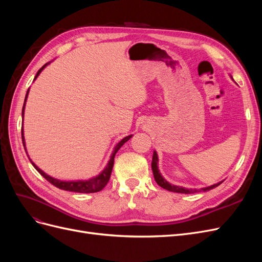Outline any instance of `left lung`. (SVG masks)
Here are the masks:
<instances>
[{
	"label": "left lung",
	"instance_id": "1",
	"mask_svg": "<svg viewBox=\"0 0 262 262\" xmlns=\"http://www.w3.org/2000/svg\"><path fill=\"white\" fill-rule=\"evenodd\" d=\"M157 163H158V157H157V154L156 152L153 153V158H152V170H153V175H154V179L155 181L157 182L158 186H161L162 188L168 190V191H172V192H178V193H186V194H189V193H194V192H198L199 190L196 189H187V188H184V187H178V186H173V185H170L169 182L166 181L163 176L161 175L160 170H158V166H157ZM222 184V181L219 182V184H215L213 186H210V187H207V188H202L200 189V191L202 190V191H209V190L211 189H214L215 187L220 186Z\"/></svg>",
	"mask_w": 262,
	"mask_h": 262
}]
</instances>
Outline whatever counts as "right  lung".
<instances>
[{
	"mask_svg": "<svg viewBox=\"0 0 262 262\" xmlns=\"http://www.w3.org/2000/svg\"><path fill=\"white\" fill-rule=\"evenodd\" d=\"M46 66H48V63H46V64L38 71L36 76H35V80L37 78V76L41 73V71L46 68ZM27 96H28V92L26 94V97H25V102H24V106H23V112H21V116L24 117V109H25V104H26V99H27ZM132 136H129V137H125L124 139H122L119 143L116 145L115 149H114V153L112 155V157H110V160L106 166V168L102 170L98 176L94 177V178H91L89 180H77V181H62V180H58L55 178H52L50 177L49 175H47L46 172H43L40 168H38L37 166L31 162V160L29 158L30 163L33 164L34 167L37 169V171L40 173V175L46 178L47 180H48L50 184H52L53 186H55L59 189H62V190H67V191H73V192H80V193H94V192H98L100 191V190H102L105 188V186L108 184V181L110 179V175H112V171H113V167H114V161H115V155L116 153L118 152V149L120 148L126 141L130 140ZM21 140H23V144H24V147H25V140H24V131H23V128H21ZM25 150H26V147H25ZM27 153V152H26Z\"/></svg>",
	"mask_w": 262,
	"mask_h": 262,
	"instance_id": "1",
	"label": "right lung"
}]
</instances>
